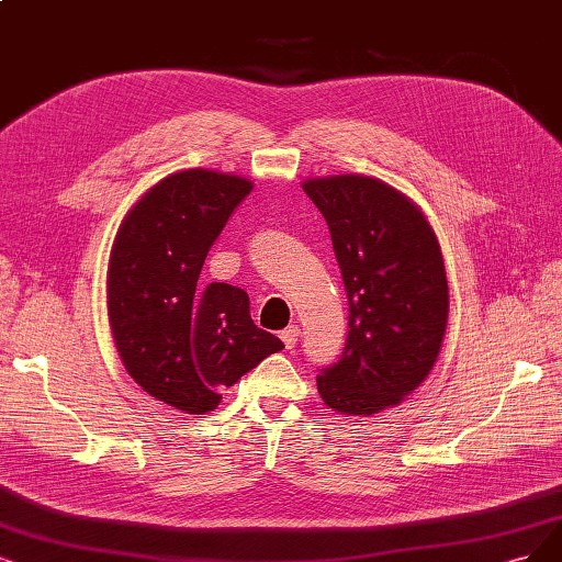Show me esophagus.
Here are the masks:
<instances>
[{
  "mask_svg": "<svg viewBox=\"0 0 562 562\" xmlns=\"http://www.w3.org/2000/svg\"><path fill=\"white\" fill-rule=\"evenodd\" d=\"M280 338H282V342H284L286 349H292V347H296V342H299V338H301V328H299L296 324L286 326V328L282 330V334H280Z\"/></svg>",
  "mask_w": 562,
  "mask_h": 562,
  "instance_id": "1",
  "label": "esophagus"
}]
</instances>
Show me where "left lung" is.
<instances>
[{"instance_id": "obj_1", "label": "left lung", "mask_w": 562, "mask_h": 562, "mask_svg": "<svg viewBox=\"0 0 562 562\" xmlns=\"http://www.w3.org/2000/svg\"><path fill=\"white\" fill-rule=\"evenodd\" d=\"M324 215L349 305L340 359L322 368V401L342 414L398 405L438 359L449 286L438 238L422 211L366 176L303 184Z\"/></svg>"}]
</instances>
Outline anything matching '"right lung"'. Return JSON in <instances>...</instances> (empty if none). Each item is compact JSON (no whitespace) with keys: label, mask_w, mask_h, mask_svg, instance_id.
I'll list each match as a JSON object with an SVG mask.
<instances>
[{"label":"right lung","mask_w":562,"mask_h":562,"mask_svg":"<svg viewBox=\"0 0 562 562\" xmlns=\"http://www.w3.org/2000/svg\"><path fill=\"white\" fill-rule=\"evenodd\" d=\"M252 182L190 169L132 207L109 266V319L124 368L153 398L203 414L284 345L249 317L238 286L196 289L207 249Z\"/></svg>","instance_id":"add662e5"}]
</instances>
